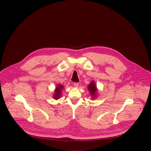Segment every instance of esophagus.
I'll return each instance as SVG.
<instances>
[{
    "mask_svg": "<svg viewBox=\"0 0 151 151\" xmlns=\"http://www.w3.org/2000/svg\"><path fill=\"white\" fill-rule=\"evenodd\" d=\"M79 83L78 82H74L73 83V85H74V86H75V87H78V86H79Z\"/></svg>",
    "mask_w": 151,
    "mask_h": 151,
    "instance_id": "esophagus-1",
    "label": "esophagus"
}]
</instances>
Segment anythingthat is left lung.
<instances>
[{
  "label": "left lung",
  "mask_w": 151,
  "mask_h": 151,
  "mask_svg": "<svg viewBox=\"0 0 151 151\" xmlns=\"http://www.w3.org/2000/svg\"><path fill=\"white\" fill-rule=\"evenodd\" d=\"M88 90L90 92V94L93 96V97L94 98L96 94V86L95 83L93 81L90 83V84L88 85Z\"/></svg>",
  "instance_id": "1"
}]
</instances>
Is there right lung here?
I'll list each match as a JSON object with an SVG mask.
<instances>
[{"mask_svg":"<svg viewBox=\"0 0 151 151\" xmlns=\"http://www.w3.org/2000/svg\"><path fill=\"white\" fill-rule=\"evenodd\" d=\"M63 87L61 85H58V87H57V88L55 91V94L54 96V98L55 99H58L60 97V93H61V90L63 89Z\"/></svg>","mask_w":151,"mask_h":151,"instance_id":"add662e5","label":"right lung"}]
</instances>
